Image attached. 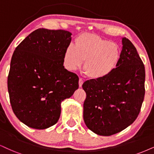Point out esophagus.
<instances>
[{
	"label": "esophagus",
	"mask_w": 154,
	"mask_h": 154,
	"mask_svg": "<svg viewBox=\"0 0 154 154\" xmlns=\"http://www.w3.org/2000/svg\"><path fill=\"white\" fill-rule=\"evenodd\" d=\"M83 83V79H79V87H81V86H82Z\"/></svg>",
	"instance_id": "esophagus-1"
}]
</instances>
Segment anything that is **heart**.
Listing matches in <instances>:
<instances>
[{
    "label": "heart",
    "mask_w": 154,
    "mask_h": 154,
    "mask_svg": "<svg viewBox=\"0 0 154 154\" xmlns=\"http://www.w3.org/2000/svg\"><path fill=\"white\" fill-rule=\"evenodd\" d=\"M121 51L117 43L102 38L93 33H83L64 53V64L69 71L81 68L93 79H103L116 68L120 62Z\"/></svg>",
    "instance_id": "heart-1"
}]
</instances>
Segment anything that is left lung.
<instances>
[{
  "label": "left lung",
  "instance_id": "1",
  "mask_svg": "<svg viewBox=\"0 0 154 154\" xmlns=\"http://www.w3.org/2000/svg\"><path fill=\"white\" fill-rule=\"evenodd\" d=\"M120 62L103 79L83 83L86 98L83 120L86 126L100 136H111L132 124L141 111L145 95V67L136 48L122 38Z\"/></svg>",
  "mask_w": 154,
  "mask_h": 154
}]
</instances>
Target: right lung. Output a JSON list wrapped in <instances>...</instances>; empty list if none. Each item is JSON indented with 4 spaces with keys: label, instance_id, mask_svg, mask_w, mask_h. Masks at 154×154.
<instances>
[{
    "label": "right lung",
    "instance_id": "add662e5",
    "mask_svg": "<svg viewBox=\"0 0 154 154\" xmlns=\"http://www.w3.org/2000/svg\"><path fill=\"white\" fill-rule=\"evenodd\" d=\"M72 34L38 28L16 47L8 90L16 117L26 126L45 129L58 122L60 104L79 88V77L63 66Z\"/></svg>",
    "mask_w": 154,
    "mask_h": 154
}]
</instances>
